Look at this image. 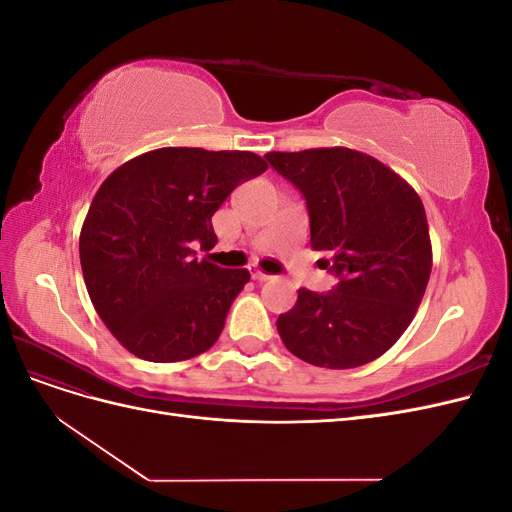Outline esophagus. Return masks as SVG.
<instances>
[{
    "mask_svg": "<svg viewBox=\"0 0 512 512\" xmlns=\"http://www.w3.org/2000/svg\"><path fill=\"white\" fill-rule=\"evenodd\" d=\"M252 280H256V282H269V280H271V275H267V273H262V271L254 269V271H252Z\"/></svg>",
    "mask_w": 512,
    "mask_h": 512,
    "instance_id": "1",
    "label": "esophagus"
}]
</instances>
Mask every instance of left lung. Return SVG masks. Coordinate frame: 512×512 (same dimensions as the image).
<instances>
[{"label":"left lung","mask_w":512,"mask_h":512,"mask_svg":"<svg viewBox=\"0 0 512 512\" xmlns=\"http://www.w3.org/2000/svg\"><path fill=\"white\" fill-rule=\"evenodd\" d=\"M267 162L297 188L309 243L327 252L329 292L299 290L277 318L284 346L301 361L352 369L378 359L408 329L431 273L421 198L389 166L346 147L271 151Z\"/></svg>","instance_id":"left-lung-1"}]
</instances>
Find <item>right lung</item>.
Here are the masks:
<instances>
[{"label": "right lung", "instance_id": "obj_1", "mask_svg": "<svg viewBox=\"0 0 512 512\" xmlns=\"http://www.w3.org/2000/svg\"><path fill=\"white\" fill-rule=\"evenodd\" d=\"M265 170L250 151L164 147L100 185L81 230L83 277L108 331L138 359L185 361L218 342L250 273L196 258V247L213 250V213Z\"/></svg>", "mask_w": 512, "mask_h": 512}]
</instances>
